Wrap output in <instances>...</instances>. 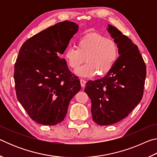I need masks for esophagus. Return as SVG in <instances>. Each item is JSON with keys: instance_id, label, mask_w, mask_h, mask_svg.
<instances>
[{"instance_id": "34e87169", "label": "esophagus", "mask_w": 157, "mask_h": 157, "mask_svg": "<svg viewBox=\"0 0 157 157\" xmlns=\"http://www.w3.org/2000/svg\"><path fill=\"white\" fill-rule=\"evenodd\" d=\"M80 84H81L82 87H84L85 86V84H86V81L84 80V79H80Z\"/></svg>"}]
</instances>
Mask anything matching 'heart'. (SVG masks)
I'll return each mask as SVG.
<instances>
[{"instance_id": "obj_1", "label": "heart", "mask_w": 157, "mask_h": 157, "mask_svg": "<svg viewBox=\"0 0 157 157\" xmlns=\"http://www.w3.org/2000/svg\"><path fill=\"white\" fill-rule=\"evenodd\" d=\"M77 46L68 48L64 52L66 63L81 77H92L98 73L103 75L109 72L118 57V48L115 41L98 33L87 34L77 41Z\"/></svg>"}]
</instances>
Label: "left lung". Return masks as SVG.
I'll use <instances>...</instances> for the list:
<instances>
[{
  "instance_id": "8db88e82",
  "label": "left lung",
  "mask_w": 157,
  "mask_h": 157,
  "mask_svg": "<svg viewBox=\"0 0 157 157\" xmlns=\"http://www.w3.org/2000/svg\"><path fill=\"white\" fill-rule=\"evenodd\" d=\"M120 56L102 78L86 82L84 91L91 101L93 120L99 125L118 123L142 99L146 66L136 45L116 27L108 25Z\"/></svg>"
}]
</instances>
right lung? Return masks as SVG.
Here are the masks:
<instances>
[{"label": "right lung", "mask_w": 157, "mask_h": 157, "mask_svg": "<svg viewBox=\"0 0 157 157\" xmlns=\"http://www.w3.org/2000/svg\"><path fill=\"white\" fill-rule=\"evenodd\" d=\"M79 25L64 21L28 39L21 47L14 66L18 100L30 118L44 125H55L67 113L71 100L81 89L78 77L60 55Z\"/></svg>", "instance_id": "1"}]
</instances>
